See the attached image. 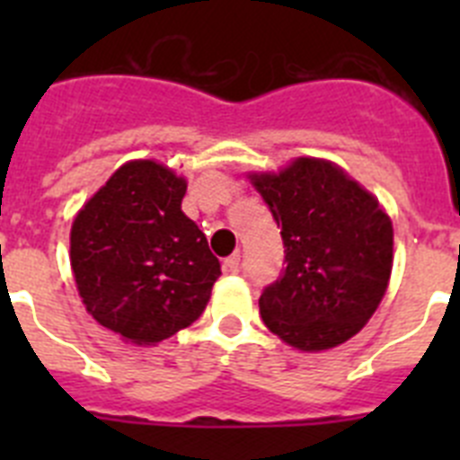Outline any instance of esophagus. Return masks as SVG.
Masks as SVG:
<instances>
[{
	"label": "esophagus",
	"instance_id": "esophagus-1",
	"mask_svg": "<svg viewBox=\"0 0 460 460\" xmlns=\"http://www.w3.org/2000/svg\"><path fill=\"white\" fill-rule=\"evenodd\" d=\"M239 267H242V258H239V253L227 255V258L223 260V271H226V274H237Z\"/></svg>",
	"mask_w": 460,
	"mask_h": 460
}]
</instances>
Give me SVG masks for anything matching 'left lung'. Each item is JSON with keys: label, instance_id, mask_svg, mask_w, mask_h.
<instances>
[{"label": "left lung", "instance_id": "left-lung-1", "mask_svg": "<svg viewBox=\"0 0 460 460\" xmlns=\"http://www.w3.org/2000/svg\"><path fill=\"white\" fill-rule=\"evenodd\" d=\"M251 181L280 227L288 265L260 295L262 323L299 350L345 343L387 292L392 221L367 189L323 158L302 156Z\"/></svg>", "mask_w": 460, "mask_h": 460}]
</instances>
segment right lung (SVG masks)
Segmentation results:
<instances>
[{
  "label": "right lung",
  "instance_id": "right-lung-1",
  "mask_svg": "<svg viewBox=\"0 0 460 460\" xmlns=\"http://www.w3.org/2000/svg\"><path fill=\"white\" fill-rule=\"evenodd\" d=\"M186 180L156 161H128L78 211L71 270L87 313L137 345L200 318L221 262L184 211Z\"/></svg>",
  "mask_w": 460,
  "mask_h": 460
}]
</instances>
